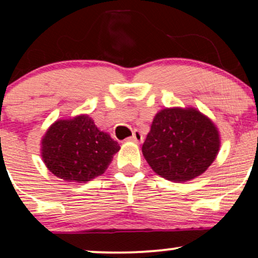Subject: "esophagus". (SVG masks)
Listing matches in <instances>:
<instances>
[{"label": "esophagus", "instance_id": "obj_1", "mask_svg": "<svg viewBox=\"0 0 258 258\" xmlns=\"http://www.w3.org/2000/svg\"><path fill=\"white\" fill-rule=\"evenodd\" d=\"M128 141L135 142V143H142V141H143V136H142V133H141V132H139V131H137V130H136V131L133 132V136H132V137H130V138H128Z\"/></svg>", "mask_w": 258, "mask_h": 258}]
</instances>
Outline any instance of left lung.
Wrapping results in <instances>:
<instances>
[{
  "label": "left lung",
  "instance_id": "obj_1",
  "mask_svg": "<svg viewBox=\"0 0 258 258\" xmlns=\"http://www.w3.org/2000/svg\"><path fill=\"white\" fill-rule=\"evenodd\" d=\"M220 147V131L209 116L191 106H173L156 112L142 153L156 174L180 183L205 172Z\"/></svg>",
  "mask_w": 258,
  "mask_h": 258
}]
</instances>
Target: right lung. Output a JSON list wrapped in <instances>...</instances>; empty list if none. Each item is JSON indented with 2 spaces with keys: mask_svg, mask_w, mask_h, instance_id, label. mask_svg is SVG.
Returning <instances> with one entry per match:
<instances>
[{
  "mask_svg": "<svg viewBox=\"0 0 258 258\" xmlns=\"http://www.w3.org/2000/svg\"><path fill=\"white\" fill-rule=\"evenodd\" d=\"M119 150V143L87 114L57 120L41 139L44 165L65 182L86 183L100 176Z\"/></svg>",
  "mask_w": 258,
  "mask_h": 258,
  "instance_id": "right-lung-1",
  "label": "right lung"
}]
</instances>
